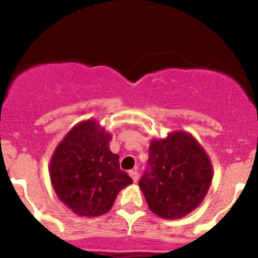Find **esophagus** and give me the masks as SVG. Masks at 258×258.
<instances>
[{
  "mask_svg": "<svg viewBox=\"0 0 258 258\" xmlns=\"http://www.w3.org/2000/svg\"><path fill=\"white\" fill-rule=\"evenodd\" d=\"M130 176H131V178L133 179V182L137 183L138 182V178H139V174L137 172V170H132L130 171Z\"/></svg>",
  "mask_w": 258,
  "mask_h": 258,
  "instance_id": "1",
  "label": "esophagus"
}]
</instances>
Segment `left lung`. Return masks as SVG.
<instances>
[{"mask_svg": "<svg viewBox=\"0 0 258 258\" xmlns=\"http://www.w3.org/2000/svg\"><path fill=\"white\" fill-rule=\"evenodd\" d=\"M149 168L139 180L148 206L165 220H179L205 199L212 182V165L190 133L176 131L152 139Z\"/></svg>", "mask_w": 258, "mask_h": 258, "instance_id": "8db88e82", "label": "left lung"}]
</instances>
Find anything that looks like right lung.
<instances>
[{
  "label": "right lung",
  "mask_w": 258,
  "mask_h": 258,
  "mask_svg": "<svg viewBox=\"0 0 258 258\" xmlns=\"http://www.w3.org/2000/svg\"><path fill=\"white\" fill-rule=\"evenodd\" d=\"M111 135L90 119L65 135L49 161V176L59 200L81 217L106 214L121 189L132 184L110 152Z\"/></svg>",
  "instance_id": "1"
}]
</instances>
